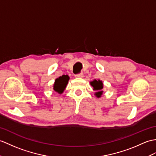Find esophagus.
Listing matches in <instances>:
<instances>
[{"instance_id": "obj_1", "label": "esophagus", "mask_w": 156, "mask_h": 156, "mask_svg": "<svg viewBox=\"0 0 156 156\" xmlns=\"http://www.w3.org/2000/svg\"><path fill=\"white\" fill-rule=\"evenodd\" d=\"M76 78H83L84 77V74L83 73H79L77 74H75Z\"/></svg>"}]
</instances>
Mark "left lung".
<instances>
[{
	"label": "left lung",
	"mask_w": 156,
	"mask_h": 156,
	"mask_svg": "<svg viewBox=\"0 0 156 156\" xmlns=\"http://www.w3.org/2000/svg\"><path fill=\"white\" fill-rule=\"evenodd\" d=\"M90 84L94 88V90H97L98 91L97 93H96V95L97 97H100L103 91H101V90L103 88V83L102 81L100 80H94L90 82Z\"/></svg>",
	"instance_id": "left-lung-1"
}]
</instances>
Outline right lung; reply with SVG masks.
<instances>
[{"label": "right lung", "mask_w": 156, "mask_h": 156, "mask_svg": "<svg viewBox=\"0 0 156 156\" xmlns=\"http://www.w3.org/2000/svg\"><path fill=\"white\" fill-rule=\"evenodd\" d=\"M68 80H69V77L68 75H63L56 79L54 85V90L60 94L62 93L66 87Z\"/></svg>", "instance_id": "obj_1"}]
</instances>
